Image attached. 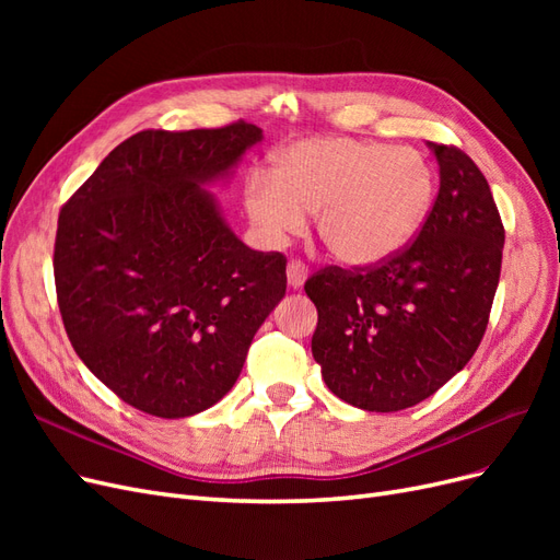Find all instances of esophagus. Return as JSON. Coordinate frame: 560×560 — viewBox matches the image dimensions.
I'll return each mask as SVG.
<instances>
[{
  "label": "esophagus",
  "instance_id": "esophagus-1",
  "mask_svg": "<svg viewBox=\"0 0 560 560\" xmlns=\"http://www.w3.org/2000/svg\"><path fill=\"white\" fill-rule=\"evenodd\" d=\"M308 280V268L301 261H290L287 264V282H290L292 290H301L303 282Z\"/></svg>",
  "mask_w": 560,
  "mask_h": 560
}]
</instances>
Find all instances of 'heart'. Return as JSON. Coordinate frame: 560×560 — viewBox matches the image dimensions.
Here are the masks:
<instances>
[{"instance_id": "obj_1", "label": "heart", "mask_w": 560, "mask_h": 560, "mask_svg": "<svg viewBox=\"0 0 560 560\" xmlns=\"http://www.w3.org/2000/svg\"><path fill=\"white\" fill-rule=\"evenodd\" d=\"M434 171L422 151L352 138L287 147L270 175L245 186V212L264 245L278 247L317 217L334 257L354 268L393 259L425 224Z\"/></svg>"}]
</instances>
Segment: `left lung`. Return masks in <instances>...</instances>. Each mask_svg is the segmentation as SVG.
I'll return each instance as SVG.
<instances>
[{
    "instance_id": "left-lung-1",
    "label": "left lung",
    "mask_w": 560,
    "mask_h": 560,
    "mask_svg": "<svg viewBox=\"0 0 560 560\" xmlns=\"http://www.w3.org/2000/svg\"><path fill=\"white\" fill-rule=\"evenodd\" d=\"M428 147L439 194L418 238L378 268L334 266L306 282L322 378L364 411L409 409L463 371L500 282L504 229L486 177L465 151Z\"/></svg>"
}]
</instances>
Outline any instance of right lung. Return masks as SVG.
Returning a JSON list of instances; mask_svg holds the SVG:
<instances>
[{"mask_svg":"<svg viewBox=\"0 0 560 560\" xmlns=\"http://www.w3.org/2000/svg\"><path fill=\"white\" fill-rule=\"evenodd\" d=\"M261 128L142 130L67 200L54 273L67 336L95 378L149 416L210 409L238 381L287 290L280 252H254L210 191Z\"/></svg>","mask_w":560,"mask_h":560,"instance_id":"obj_1","label":"right lung"}]
</instances>
